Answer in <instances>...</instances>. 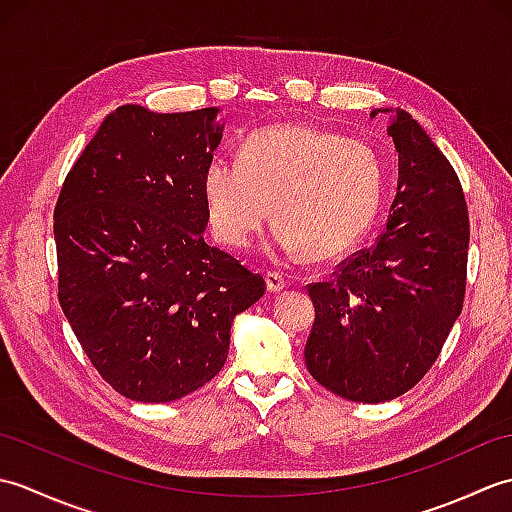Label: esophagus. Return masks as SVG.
Wrapping results in <instances>:
<instances>
[{
  "label": "esophagus",
  "instance_id": "1",
  "mask_svg": "<svg viewBox=\"0 0 512 512\" xmlns=\"http://www.w3.org/2000/svg\"><path fill=\"white\" fill-rule=\"evenodd\" d=\"M266 288H268V292H273V295H277V292L284 290V288H286L284 275H279V273H266Z\"/></svg>",
  "mask_w": 512,
  "mask_h": 512
}]
</instances>
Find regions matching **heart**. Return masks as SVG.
<instances>
[{
	"label": "heart",
	"mask_w": 512,
	"mask_h": 512,
	"mask_svg": "<svg viewBox=\"0 0 512 512\" xmlns=\"http://www.w3.org/2000/svg\"><path fill=\"white\" fill-rule=\"evenodd\" d=\"M383 195L385 165L372 145L306 123L255 129L237 160L213 158L202 173L220 242L248 246L275 206L273 244L290 257L347 253L374 226Z\"/></svg>",
	"instance_id": "b5f03b06"
}]
</instances>
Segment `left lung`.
<instances>
[{"mask_svg": "<svg viewBox=\"0 0 512 512\" xmlns=\"http://www.w3.org/2000/svg\"><path fill=\"white\" fill-rule=\"evenodd\" d=\"M378 114H389L398 154L387 228L308 288L314 325L303 350L319 385L367 405L402 396L436 363L462 312L469 257L458 173L409 112L369 116Z\"/></svg>", "mask_w": 512, "mask_h": 512, "instance_id": "obj_1", "label": "left lung"}]
</instances>
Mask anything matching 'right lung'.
<instances>
[{
    "mask_svg": "<svg viewBox=\"0 0 512 512\" xmlns=\"http://www.w3.org/2000/svg\"><path fill=\"white\" fill-rule=\"evenodd\" d=\"M220 107L105 116L54 209L59 303L118 394L171 402L220 372L231 325L266 281L204 242L202 173L222 143Z\"/></svg>",
    "mask_w": 512,
    "mask_h": 512,
    "instance_id": "right-lung-1",
    "label": "right lung"
}]
</instances>
